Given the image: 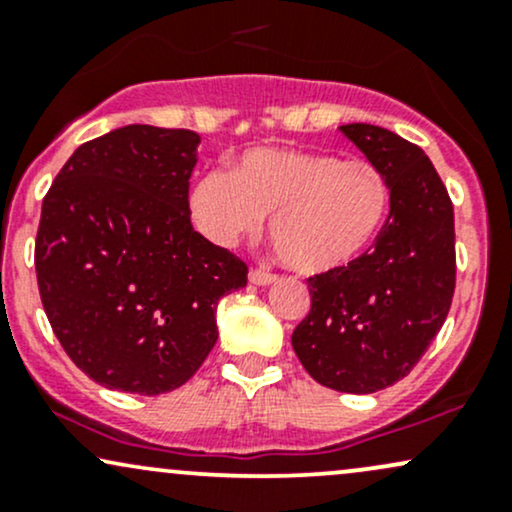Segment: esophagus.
<instances>
[{
	"label": "esophagus",
	"instance_id": "esophagus-1",
	"mask_svg": "<svg viewBox=\"0 0 512 512\" xmlns=\"http://www.w3.org/2000/svg\"><path fill=\"white\" fill-rule=\"evenodd\" d=\"M248 279H250V284H255V286H269V284H274L276 276L264 272V269H252V272L248 274Z\"/></svg>",
	"mask_w": 512,
	"mask_h": 512
}]
</instances>
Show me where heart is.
Listing matches in <instances>:
<instances>
[{
  "label": "heart",
  "mask_w": 512,
  "mask_h": 512,
  "mask_svg": "<svg viewBox=\"0 0 512 512\" xmlns=\"http://www.w3.org/2000/svg\"><path fill=\"white\" fill-rule=\"evenodd\" d=\"M390 185L363 158L257 146L228 173L211 170L190 192V214L204 238L228 248L260 228L296 272L332 274L354 264L383 231Z\"/></svg>",
  "instance_id": "1"
}]
</instances>
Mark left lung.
<instances>
[{
  "mask_svg": "<svg viewBox=\"0 0 512 512\" xmlns=\"http://www.w3.org/2000/svg\"><path fill=\"white\" fill-rule=\"evenodd\" d=\"M339 129L383 170L390 216L354 264L310 276L313 305L291 344L320 385L370 395L409 375L448 317L455 216L424 149L366 122Z\"/></svg>",
  "mask_w": 512,
  "mask_h": 512,
  "instance_id": "left-lung-1",
  "label": "left lung"
}]
</instances>
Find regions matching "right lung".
Wrapping results in <instances>:
<instances>
[{
    "instance_id": "right-lung-1",
    "label": "right lung",
    "mask_w": 512,
    "mask_h": 512,
    "mask_svg": "<svg viewBox=\"0 0 512 512\" xmlns=\"http://www.w3.org/2000/svg\"><path fill=\"white\" fill-rule=\"evenodd\" d=\"M199 134L127 125L81 144L43 199L35 272L62 349L108 390L163 395L214 349L248 267L192 228Z\"/></svg>"
}]
</instances>
